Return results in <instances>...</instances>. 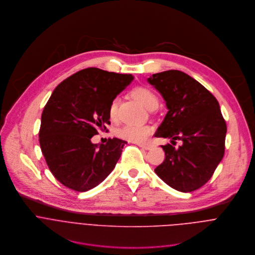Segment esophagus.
<instances>
[{
	"mask_svg": "<svg viewBox=\"0 0 255 255\" xmlns=\"http://www.w3.org/2000/svg\"><path fill=\"white\" fill-rule=\"evenodd\" d=\"M136 144H137L139 147H142V148H144V149H146V150L150 149V148L153 146L152 143H150V142H136Z\"/></svg>",
	"mask_w": 255,
	"mask_h": 255,
	"instance_id": "1",
	"label": "esophagus"
}]
</instances>
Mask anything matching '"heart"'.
I'll list each match as a JSON object with an SVG mask.
<instances>
[{
	"label": "heart",
	"instance_id": "b5f03b06",
	"mask_svg": "<svg viewBox=\"0 0 255 255\" xmlns=\"http://www.w3.org/2000/svg\"><path fill=\"white\" fill-rule=\"evenodd\" d=\"M132 96L147 110L156 109L158 106V98L156 94L148 87L140 86L136 87L131 92ZM118 112V100L114 99L109 106V116L111 119H115L117 117ZM151 131L150 127L146 125H138V124H128L124 126L118 130V135L122 138L140 142L147 138Z\"/></svg>",
	"mask_w": 255,
	"mask_h": 255
}]
</instances>
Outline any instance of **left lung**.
<instances>
[{"label": "left lung", "instance_id": "left-lung-1", "mask_svg": "<svg viewBox=\"0 0 255 255\" xmlns=\"http://www.w3.org/2000/svg\"><path fill=\"white\" fill-rule=\"evenodd\" d=\"M165 101L167 114L154 136L176 139L161 145L165 158L155 173L170 187L190 192L204 185L224 154L226 124L214 96L183 72L170 70L147 79Z\"/></svg>", "mask_w": 255, "mask_h": 255}]
</instances>
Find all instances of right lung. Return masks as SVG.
<instances>
[{"mask_svg":"<svg viewBox=\"0 0 255 255\" xmlns=\"http://www.w3.org/2000/svg\"><path fill=\"white\" fill-rule=\"evenodd\" d=\"M132 80L131 75L88 68L54 90L42 114L39 140L51 172L68 188L88 191L115 168L127 141L114 137L97 144L91 139L108 130L109 106Z\"/></svg>","mask_w":255,"mask_h":255,"instance_id":"1","label":"right lung"}]
</instances>
